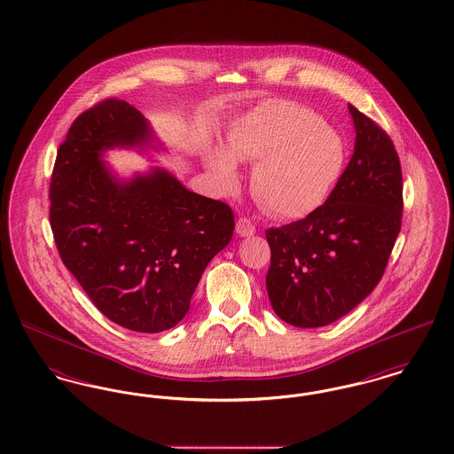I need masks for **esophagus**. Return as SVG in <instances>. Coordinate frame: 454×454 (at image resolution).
Instances as JSON below:
<instances>
[{"instance_id":"esophagus-1","label":"esophagus","mask_w":454,"mask_h":454,"mask_svg":"<svg viewBox=\"0 0 454 454\" xmlns=\"http://www.w3.org/2000/svg\"><path fill=\"white\" fill-rule=\"evenodd\" d=\"M237 235L239 238L254 237L255 226L247 217H239L237 221Z\"/></svg>"}]
</instances>
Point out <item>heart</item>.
Segmentation results:
<instances>
[{"label":"heart","instance_id":"b5f03b06","mask_svg":"<svg viewBox=\"0 0 454 454\" xmlns=\"http://www.w3.org/2000/svg\"><path fill=\"white\" fill-rule=\"evenodd\" d=\"M342 134L293 102H270L247 112L228 130L224 150L206 156L217 191L233 194L237 163L254 167L252 194L279 219H302L320 209L346 168Z\"/></svg>","mask_w":454,"mask_h":454}]
</instances>
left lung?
<instances>
[{"label":"left lung","instance_id":"left-lung-1","mask_svg":"<svg viewBox=\"0 0 454 454\" xmlns=\"http://www.w3.org/2000/svg\"><path fill=\"white\" fill-rule=\"evenodd\" d=\"M356 143L324 206L270 228L267 294L276 315L300 328L333 324L381 281L402 228L400 160L387 132L347 106Z\"/></svg>","mask_w":454,"mask_h":454}]
</instances>
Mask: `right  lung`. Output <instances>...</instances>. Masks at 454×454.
Segmentation results:
<instances>
[{
  "label": "right lung",
  "mask_w": 454,
  "mask_h": 454,
  "mask_svg": "<svg viewBox=\"0 0 454 454\" xmlns=\"http://www.w3.org/2000/svg\"><path fill=\"white\" fill-rule=\"evenodd\" d=\"M112 150L165 152L124 100L83 112L67 130L51 180V228L66 269L114 324L158 333L178 324L207 263L233 237L235 216L170 170L122 176Z\"/></svg>",
  "instance_id": "obj_1"
}]
</instances>
